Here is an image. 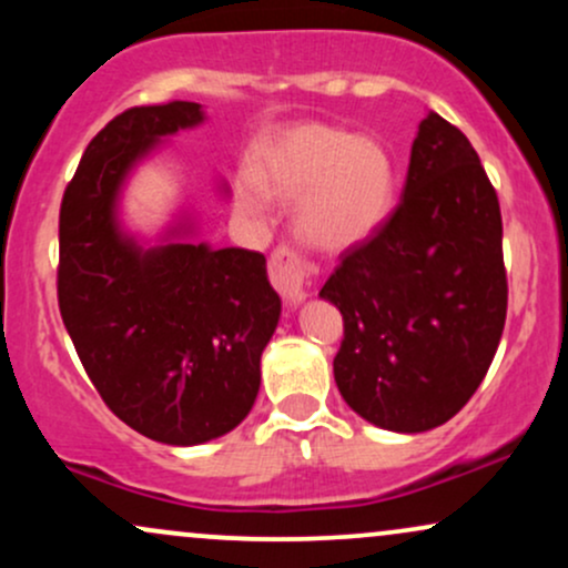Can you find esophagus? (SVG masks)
I'll return each mask as SVG.
<instances>
[{"instance_id":"esophagus-1","label":"esophagus","mask_w":568,"mask_h":568,"mask_svg":"<svg viewBox=\"0 0 568 568\" xmlns=\"http://www.w3.org/2000/svg\"><path fill=\"white\" fill-rule=\"evenodd\" d=\"M270 280L291 304H298L306 296L310 270H306L304 258L291 245L283 243L270 256Z\"/></svg>"}]
</instances>
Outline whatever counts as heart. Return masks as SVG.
<instances>
[{"label":"heart","mask_w":568,"mask_h":568,"mask_svg":"<svg viewBox=\"0 0 568 568\" xmlns=\"http://www.w3.org/2000/svg\"><path fill=\"white\" fill-rule=\"evenodd\" d=\"M395 186V160L379 139L304 122L258 143L251 171L237 173L234 197L253 216L272 197L296 200V230L306 243L347 251L387 221Z\"/></svg>","instance_id":"obj_1"}]
</instances>
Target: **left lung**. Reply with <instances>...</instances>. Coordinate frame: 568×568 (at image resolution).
Returning <instances> with one entry per match:
<instances>
[{
	"label": "left lung",
	"instance_id": "8db88e82",
	"mask_svg": "<svg viewBox=\"0 0 568 568\" xmlns=\"http://www.w3.org/2000/svg\"><path fill=\"white\" fill-rule=\"evenodd\" d=\"M321 296L344 317L334 376L363 419L425 433L465 408L499 347L507 270L497 189L459 128L422 120L400 202Z\"/></svg>",
	"mask_w": 568,
	"mask_h": 568
}]
</instances>
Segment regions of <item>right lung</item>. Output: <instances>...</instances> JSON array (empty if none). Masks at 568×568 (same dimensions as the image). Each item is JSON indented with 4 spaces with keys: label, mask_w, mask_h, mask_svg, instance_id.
<instances>
[{
    "label": "right lung",
    "mask_w": 568,
    "mask_h": 568,
    "mask_svg": "<svg viewBox=\"0 0 568 568\" xmlns=\"http://www.w3.org/2000/svg\"><path fill=\"white\" fill-rule=\"evenodd\" d=\"M200 122L192 101L116 114L84 149L58 219V306L77 355L112 414L168 446H197L245 419L280 317L264 253L202 243L141 251L116 226L133 162Z\"/></svg>",
    "instance_id": "add662e5"
}]
</instances>
